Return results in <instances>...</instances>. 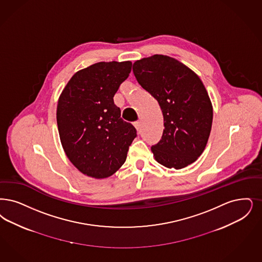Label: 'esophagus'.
<instances>
[{"label": "esophagus", "instance_id": "esophagus-1", "mask_svg": "<svg viewBox=\"0 0 262 262\" xmlns=\"http://www.w3.org/2000/svg\"><path fill=\"white\" fill-rule=\"evenodd\" d=\"M135 126H136L137 130H139L140 127H141V122H140V121H136V122H135Z\"/></svg>", "mask_w": 262, "mask_h": 262}]
</instances>
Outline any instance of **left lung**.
<instances>
[{
    "label": "left lung",
    "mask_w": 262,
    "mask_h": 262,
    "mask_svg": "<svg viewBox=\"0 0 262 262\" xmlns=\"http://www.w3.org/2000/svg\"><path fill=\"white\" fill-rule=\"evenodd\" d=\"M138 84L159 102L164 116L162 138L151 150L159 164L185 168L203 153L212 124V106L199 77L167 55L134 63Z\"/></svg>",
    "instance_id": "1"
}]
</instances>
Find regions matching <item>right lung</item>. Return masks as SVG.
Here are the masks:
<instances>
[{"label": "right lung", "mask_w": 262, "mask_h": 262, "mask_svg": "<svg viewBox=\"0 0 262 262\" xmlns=\"http://www.w3.org/2000/svg\"><path fill=\"white\" fill-rule=\"evenodd\" d=\"M132 66L130 61L93 64L75 74L59 97L56 120L63 149L89 177L115 173L137 136L136 127L121 118L113 99Z\"/></svg>", "instance_id": "1"}]
</instances>
